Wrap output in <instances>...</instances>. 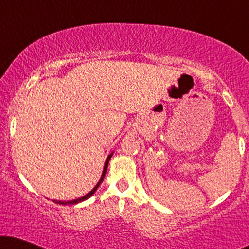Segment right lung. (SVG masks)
Instances as JSON below:
<instances>
[{
	"label": "right lung",
	"instance_id": "add662e5",
	"mask_svg": "<svg viewBox=\"0 0 249 249\" xmlns=\"http://www.w3.org/2000/svg\"><path fill=\"white\" fill-rule=\"evenodd\" d=\"M112 155H113V153H111V154L107 156V161H105L104 169H103V173H102V176H101V179H100V181L97 182V185L95 186L94 188L91 189L89 193L86 194V195L83 196V197H80V198H77V199H73V200H64V202H62V200H53V202H54V203H56V204H62V205H70V204H78V203H80V202H84V200H86L87 198H89L90 196H93V195H94V193L96 192L98 187H100V185H101V183H102V181H103V180H104L105 173H107V170L108 161H110V160H111V156H112Z\"/></svg>",
	"mask_w": 249,
	"mask_h": 249
}]
</instances>
